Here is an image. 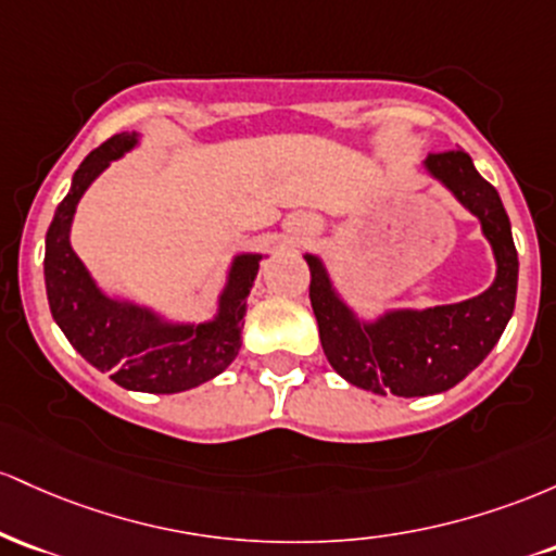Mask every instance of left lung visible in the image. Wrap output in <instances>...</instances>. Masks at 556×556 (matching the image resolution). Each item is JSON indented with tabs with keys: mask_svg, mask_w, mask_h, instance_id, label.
I'll use <instances>...</instances> for the list:
<instances>
[{
	"mask_svg": "<svg viewBox=\"0 0 556 556\" xmlns=\"http://www.w3.org/2000/svg\"><path fill=\"white\" fill-rule=\"evenodd\" d=\"M426 170L480 220L494 249L496 278L483 294L428 309H391L359 320L333 289L326 265H309V302L323 352L336 372L372 394L430 396L457 386L502 339L517 296V249L502 199L463 149L428 154Z\"/></svg>",
	"mask_w": 556,
	"mask_h": 556,
	"instance_id": "1",
	"label": "left lung"
}]
</instances>
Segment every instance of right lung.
Segmentation results:
<instances>
[{
	"instance_id": "add662e5",
	"label": "right lung",
	"mask_w": 556,
	"mask_h": 556,
	"mask_svg": "<svg viewBox=\"0 0 556 556\" xmlns=\"http://www.w3.org/2000/svg\"><path fill=\"white\" fill-rule=\"evenodd\" d=\"M136 143L139 134L112 136L73 173L71 191L47 230L43 280L54 323L89 365L128 391L178 394L220 376L239 354L262 254H236L210 323H167L154 309L104 294L71 247L73 215L93 178Z\"/></svg>"
}]
</instances>
